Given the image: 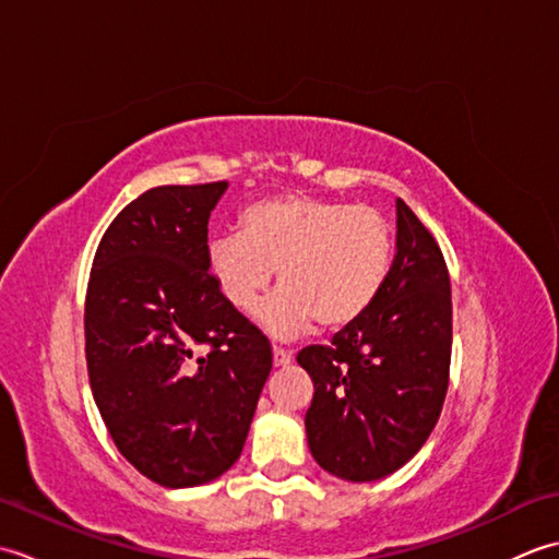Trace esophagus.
Returning a JSON list of instances; mask_svg holds the SVG:
<instances>
[{
	"mask_svg": "<svg viewBox=\"0 0 559 559\" xmlns=\"http://www.w3.org/2000/svg\"><path fill=\"white\" fill-rule=\"evenodd\" d=\"M293 362V353L283 348H273V367H286Z\"/></svg>",
	"mask_w": 559,
	"mask_h": 559,
	"instance_id": "1",
	"label": "esophagus"
}]
</instances>
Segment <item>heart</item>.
Returning a JSON list of instances; mask_svg holds the SVG:
<instances>
[{
	"label": "heart",
	"mask_w": 559,
	"mask_h": 559,
	"mask_svg": "<svg viewBox=\"0 0 559 559\" xmlns=\"http://www.w3.org/2000/svg\"><path fill=\"white\" fill-rule=\"evenodd\" d=\"M391 252L377 209L283 194L249 204L240 233L213 237L206 264L235 310H249L276 271L278 290L254 317L271 336L293 338L312 324L334 334L358 322L384 288Z\"/></svg>",
	"instance_id": "1"
}]
</instances>
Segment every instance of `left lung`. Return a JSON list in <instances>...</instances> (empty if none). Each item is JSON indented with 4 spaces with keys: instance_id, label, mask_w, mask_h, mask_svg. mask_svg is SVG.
<instances>
[{
    "instance_id": "1",
    "label": "left lung",
    "mask_w": 559,
    "mask_h": 559,
    "mask_svg": "<svg viewBox=\"0 0 559 559\" xmlns=\"http://www.w3.org/2000/svg\"><path fill=\"white\" fill-rule=\"evenodd\" d=\"M451 286L444 257L418 216L396 199V254L370 310L307 346L312 377L307 444L331 476L372 483L418 454L449 386Z\"/></svg>"
}]
</instances>
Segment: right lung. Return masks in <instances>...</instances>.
<instances>
[{
    "label": "right lung",
    "mask_w": 559,
    "mask_h": 559,
    "mask_svg": "<svg viewBox=\"0 0 559 559\" xmlns=\"http://www.w3.org/2000/svg\"><path fill=\"white\" fill-rule=\"evenodd\" d=\"M225 189H148L105 230L91 269L93 399L120 454L163 488L211 483L240 459L271 372L266 336L223 300L206 264Z\"/></svg>",
    "instance_id": "obj_1"
}]
</instances>
